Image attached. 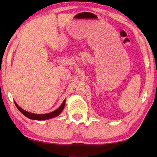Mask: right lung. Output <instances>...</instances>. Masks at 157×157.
<instances>
[{
  "label": "right lung",
  "instance_id": "obj_1",
  "mask_svg": "<svg viewBox=\"0 0 157 157\" xmlns=\"http://www.w3.org/2000/svg\"><path fill=\"white\" fill-rule=\"evenodd\" d=\"M65 102V101H63L62 105L60 106L57 109L55 110V111L50 113H47V114H42V115L34 114V113H29L28 111H25L23 109H22L21 107H19V106L17 105V104L15 102V104L17 106V108L18 109L19 111L21 112L23 115L27 117L28 118L31 119H34V120H45V119H51L52 117H55L58 116L60 113L62 112L63 109H64Z\"/></svg>",
  "mask_w": 157,
  "mask_h": 157
}]
</instances>
